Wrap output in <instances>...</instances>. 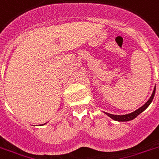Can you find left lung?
Wrapping results in <instances>:
<instances>
[{
  "instance_id": "obj_1",
  "label": "left lung",
  "mask_w": 159,
  "mask_h": 159,
  "mask_svg": "<svg viewBox=\"0 0 159 159\" xmlns=\"http://www.w3.org/2000/svg\"><path fill=\"white\" fill-rule=\"evenodd\" d=\"M155 91H156V87L153 89V92H152V95L150 97V98L148 99V101L146 102V103L143 105L141 107H139V109L135 110L134 112H131V113H128V114H124V115H114L111 114V113H108V112H104V113L106 115H107L109 117H111L112 119L115 120V121H117V122H128V121H131V120L134 119L135 117H137L140 113L143 112L145 109L147 108L149 106L151 102H152V99L154 98L155 95Z\"/></svg>"
}]
</instances>
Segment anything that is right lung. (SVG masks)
<instances>
[{"label": "right lung", "mask_w": 159, "mask_h": 159, "mask_svg": "<svg viewBox=\"0 0 159 159\" xmlns=\"http://www.w3.org/2000/svg\"><path fill=\"white\" fill-rule=\"evenodd\" d=\"M45 124H46V123H44V124H42V125H45Z\"/></svg>", "instance_id": "right-lung-1"}]
</instances>
